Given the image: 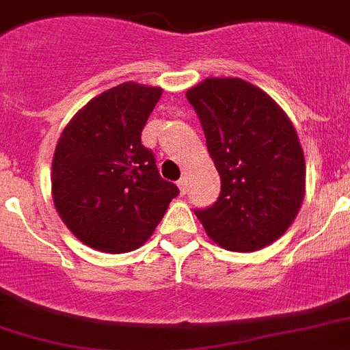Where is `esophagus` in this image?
Wrapping results in <instances>:
<instances>
[{
	"label": "esophagus",
	"mask_w": 350,
	"mask_h": 350,
	"mask_svg": "<svg viewBox=\"0 0 350 350\" xmlns=\"http://www.w3.org/2000/svg\"><path fill=\"white\" fill-rule=\"evenodd\" d=\"M177 186H178V189H180V195H186V193H187V178L182 177L180 180L177 182Z\"/></svg>",
	"instance_id": "1"
}]
</instances>
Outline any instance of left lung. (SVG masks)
I'll return each mask as SVG.
<instances>
[{"label": "left lung", "mask_w": 350, "mask_h": 350, "mask_svg": "<svg viewBox=\"0 0 350 350\" xmlns=\"http://www.w3.org/2000/svg\"><path fill=\"white\" fill-rule=\"evenodd\" d=\"M221 177L217 202L195 211L208 237L230 252L273 244L294 223L306 191L299 138L264 90L239 77H207L187 90Z\"/></svg>", "instance_id": "obj_1"}]
</instances>
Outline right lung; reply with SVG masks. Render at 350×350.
I'll return each mask as SVG.
<instances>
[{
	"label": "right lung",
	"instance_id": "obj_1",
	"mask_svg": "<svg viewBox=\"0 0 350 350\" xmlns=\"http://www.w3.org/2000/svg\"><path fill=\"white\" fill-rule=\"evenodd\" d=\"M161 95L159 86L122 83L92 98L59 134L53 202L67 228L97 252L138 250L178 195L142 145V131Z\"/></svg>",
	"mask_w": 350,
	"mask_h": 350
}]
</instances>
